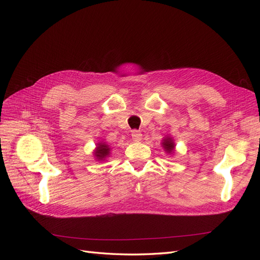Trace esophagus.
Listing matches in <instances>:
<instances>
[{
	"mask_svg": "<svg viewBox=\"0 0 260 260\" xmlns=\"http://www.w3.org/2000/svg\"><path fill=\"white\" fill-rule=\"evenodd\" d=\"M131 136H132V140L136 141V142H139V141L142 140V133L138 130H133Z\"/></svg>",
	"mask_w": 260,
	"mask_h": 260,
	"instance_id": "esophagus-1",
	"label": "esophagus"
}]
</instances>
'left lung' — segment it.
Here are the masks:
<instances>
[{
    "label": "left lung",
    "instance_id": "obj_1",
    "mask_svg": "<svg viewBox=\"0 0 260 260\" xmlns=\"http://www.w3.org/2000/svg\"><path fill=\"white\" fill-rule=\"evenodd\" d=\"M162 147L165 148V151L167 153H172L175 151V143H174V140H172L170 137L165 138L162 140Z\"/></svg>",
    "mask_w": 260,
    "mask_h": 260
}]
</instances>
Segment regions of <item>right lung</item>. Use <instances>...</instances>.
Wrapping results in <instances>:
<instances>
[{"instance_id":"1","label":"right lung","mask_w":260,"mask_h":260,"mask_svg":"<svg viewBox=\"0 0 260 260\" xmlns=\"http://www.w3.org/2000/svg\"><path fill=\"white\" fill-rule=\"evenodd\" d=\"M109 153H111V147H109L107 144L105 143H98V146L95 148V151H94V156H95V158L98 160H105Z\"/></svg>"}]
</instances>
